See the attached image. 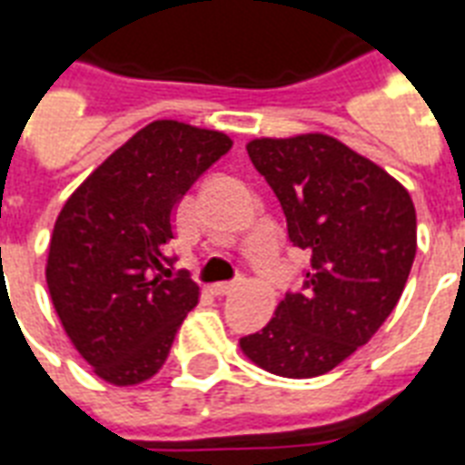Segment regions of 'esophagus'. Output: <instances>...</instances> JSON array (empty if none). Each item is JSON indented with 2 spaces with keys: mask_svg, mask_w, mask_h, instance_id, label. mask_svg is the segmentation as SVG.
Listing matches in <instances>:
<instances>
[{
  "mask_svg": "<svg viewBox=\"0 0 465 465\" xmlns=\"http://www.w3.org/2000/svg\"><path fill=\"white\" fill-rule=\"evenodd\" d=\"M241 285H243V278L233 280V282H217V285L212 288V292H214V295H219V297H226V295H232L236 288H241Z\"/></svg>",
  "mask_w": 465,
  "mask_h": 465,
  "instance_id": "1",
  "label": "esophagus"
}]
</instances>
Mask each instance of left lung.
Masks as SVG:
<instances>
[{"instance_id": "1", "label": "left lung", "mask_w": 465, "mask_h": 465, "mask_svg": "<svg viewBox=\"0 0 465 465\" xmlns=\"http://www.w3.org/2000/svg\"><path fill=\"white\" fill-rule=\"evenodd\" d=\"M251 163L310 253L304 288L239 341L243 356L282 378L329 373L395 310L417 253V214L398 180L327 134L253 138Z\"/></svg>"}]
</instances>
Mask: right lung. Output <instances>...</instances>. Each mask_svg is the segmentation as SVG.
<instances>
[{
    "mask_svg": "<svg viewBox=\"0 0 465 465\" xmlns=\"http://www.w3.org/2000/svg\"><path fill=\"white\" fill-rule=\"evenodd\" d=\"M222 131L151 122L67 197L53 226L45 282L67 339L116 388L153 378L200 300L173 278V214L194 180L232 148Z\"/></svg>",
    "mask_w": 465,
    "mask_h": 465,
    "instance_id": "obj_1",
    "label": "right lung"
}]
</instances>
